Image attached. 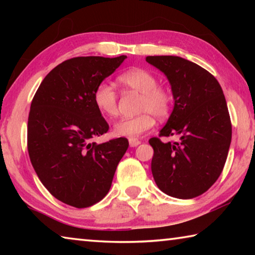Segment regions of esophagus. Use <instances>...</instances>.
I'll return each instance as SVG.
<instances>
[{
    "mask_svg": "<svg viewBox=\"0 0 255 255\" xmlns=\"http://www.w3.org/2000/svg\"><path fill=\"white\" fill-rule=\"evenodd\" d=\"M140 144V141L138 139H129V145H130V147H136Z\"/></svg>",
    "mask_w": 255,
    "mask_h": 255,
    "instance_id": "esophagus-1",
    "label": "esophagus"
}]
</instances>
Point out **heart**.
Wrapping results in <instances>:
<instances>
[{"label":"heart","instance_id":"b5f03b06","mask_svg":"<svg viewBox=\"0 0 255 255\" xmlns=\"http://www.w3.org/2000/svg\"><path fill=\"white\" fill-rule=\"evenodd\" d=\"M125 88L141 94L138 106L140 115L133 118H123L114 125L112 131L117 137L136 139L152 129L155 117L165 119L173 107V96L165 88L158 86L155 74L145 68H132L118 77ZM93 101L97 109L105 117L111 118L118 114V97L114 86L103 81L93 92Z\"/></svg>","mask_w":255,"mask_h":255}]
</instances>
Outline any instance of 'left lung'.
<instances>
[{"instance_id": "1", "label": "left lung", "mask_w": 255, "mask_h": 255, "mask_svg": "<svg viewBox=\"0 0 255 255\" xmlns=\"http://www.w3.org/2000/svg\"><path fill=\"white\" fill-rule=\"evenodd\" d=\"M146 62L169 80L174 108L154 149L152 173L159 190L179 199L206 192L221 175L232 140L227 103L218 81L205 68L178 56H147Z\"/></svg>"}]
</instances>
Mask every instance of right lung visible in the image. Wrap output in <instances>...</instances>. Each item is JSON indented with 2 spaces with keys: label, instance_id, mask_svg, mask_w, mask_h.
<instances>
[{
  "label": "right lung",
  "instance_id": "1",
  "mask_svg": "<svg viewBox=\"0 0 255 255\" xmlns=\"http://www.w3.org/2000/svg\"><path fill=\"white\" fill-rule=\"evenodd\" d=\"M127 56L74 57L51 70L32 99L28 152L38 178L56 199L76 208L97 204L109 192L126 138L97 144L109 125L93 92Z\"/></svg>",
  "mask_w": 255,
  "mask_h": 255
}]
</instances>
